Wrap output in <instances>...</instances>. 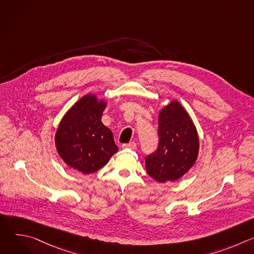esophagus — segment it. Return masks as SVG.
Instances as JSON below:
<instances>
[{"mask_svg":"<svg viewBox=\"0 0 254 254\" xmlns=\"http://www.w3.org/2000/svg\"><path fill=\"white\" fill-rule=\"evenodd\" d=\"M123 149H129V150H134L136 148V143L134 141L128 142V143H124L123 144Z\"/></svg>","mask_w":254,"mask_h":254,"instance_id":"esophagus-1","label":"esophagus"}]
</instances>
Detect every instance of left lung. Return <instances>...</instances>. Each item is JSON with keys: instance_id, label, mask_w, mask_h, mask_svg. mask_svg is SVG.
Returning a JSON list of instances; mask_svg holds the SVG:
<instances>
[{"instance_id": "1", "label": "left lung", "mask_w": 254, "mask_h": 254, "mask_svg": "<svg viewBox=\"0 0 254 254\" xmlns=\"http://www.w3.org/2000/svg\"><path fill=\"white\" fill-rule=\"evenodd\" d=\"M159 147L146 159L147 173L160 183L182 178L196 163L200 139L186 108L172 99L159 112Z\"/></svg>"}]
</instances>
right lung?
<instances>
[{
    "instance_id": "obj_1",
    "label": "right lung",
    "mask_w": 254,
    "mask_h": 254,
    "mask_svg": "<svg viewBox=\"0 0 254 254\" xmlns=\"http://www.w3.org/2000/svg\"><path fill=\"white\" fill-rule=\"evenodd\" d=\"M107 100L93 93L83 95L61 119L55 132V148L71 169L89 175L119 151L113 131L101 122Z\"/></svg>"
}]
</instances>
